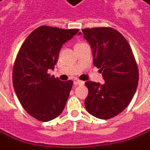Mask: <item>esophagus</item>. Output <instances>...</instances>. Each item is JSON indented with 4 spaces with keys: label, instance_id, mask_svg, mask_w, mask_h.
Here are the masks:
<instances>
[{
    "label": "esophagus",
    "instance_id": "esophagus-1",
    "mask_svg": "<svg viewBox=\"0 0 150 150\" xmlns=\"http://www.w3.org/2000/svg\"><path fill=\"white\" fill-rule=\"evenodd\" d=\"M74 83H75V86H76V85H83V83H84V82L82 81V80H79V79H76V80H75Z\"/></svg>",
    "mask_w": 150,
    "mask_h": 150
}]
</instances>
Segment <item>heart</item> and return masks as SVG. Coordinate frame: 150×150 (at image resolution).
I'll return each mask as SVG.
<instances>
[{
  "label": "heart",
  "mask_w": 150,
  "mask_h": 150,
  "mask_svg": "<svg viewBox=\"0 0 150 150\" xmlns=\"http://www.w3.org/2000/svg\"><path fill=\"white\" fill-rule=\"evenodd\" d=\"M79 44H81V43H78V44H76V45H79Z\"/></svg>",
  "instance_id": "obj_1"
}]
</instances>
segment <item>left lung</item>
<instances>
[{"label":"left lung","mask_w":150,"mask_h":150,"mask_svg":"<svg viewBox=\"0 0 150 150\" xmlns=\"http://www.w3.org/2000/svg\"><path fill=\"white\" fill-rule=\"evenodd\" d=\"M82 33L91 46L93 65L105 81L103 84L85 82L88 93L84 106L95 117L112 118L129 105L138 86L139 71L132 50L112 28H83Z\"/></svg>","instance_id":"left-lung-1"}]
</instances>
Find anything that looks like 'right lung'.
<instances>
[{
  "label": "right lung",
  "instance_id": "1",
  "mask_svg": "<svg viewBox=\"0 0 150 150\" xmlns=\"http://www.w3.org/2000/svg\"><path fill=\"white\" fill-rule=\"evenodd\" d=\"M79 29L40 26L25 39L15 59L13 86L22 107L31 117L48 122L62 113L73 81L51 76L62 45Z\"/></svg>",
  "mask_w": 150,
  "mask_h": 150
}]
</instances>
